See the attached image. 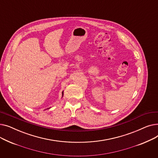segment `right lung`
<instances>
[{"label":"right lung","mask_w":158,"mask_h":158,"mask_svg":"<svg viewBox=\"0 0 158 158\" xmlns=\"http://www.w3.org/2000/svg\"><path fill=\"white\" fill-rule=\"evenodd\" d=\"M63 92H62V97H63ZM49 108H51V107H48V108H47V109H49Z\"/></svg>","instance_id":"obj_1"}]
</instances>
